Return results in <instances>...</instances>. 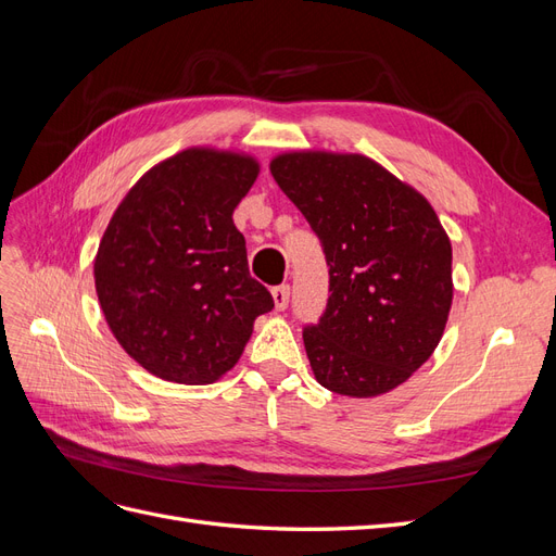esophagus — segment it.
<instances>
[{
  "label": "esophagus",
  "mask_w": 556,
  "mask_h": 556,
  "mask_svg": "<svg viewBox=\"0 0 556 556\" xmlns=\"http://www.w3.org/2000/svg\"><path fill=\"white\" fill-rule=\"evenodd\" d=\"M274 294V306L276 311H285L290 304V285H278V288L271 290Z\"/></svg>",
  "instance_id": "1"
}]
</instances>
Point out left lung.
<instances>
[{
    "label": "left lung",
    "mask_w": 556,
    "mask_h": 556,
    "mask_svg": "<svg viewBox=\"0 0 556 556\" xmlns=\"http://www.w3.org/2000/svg\"><path fill=\"white\" fill-rule=\"evenodd\" d=\"M323 241L327 311L304 329L315 380L371 399L422 366L447 325L452 245L425 194L357 153L292 150L268 164Z\"/></svg>",
    "instance_id": "left-lung-1"
}]
</instances>
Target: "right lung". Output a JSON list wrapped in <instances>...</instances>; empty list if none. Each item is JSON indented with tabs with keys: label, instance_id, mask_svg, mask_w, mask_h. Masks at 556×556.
<instances>
[{
	"label": "right lung",
	"instance_id": "obj_1",
	"mask_svg": "<svg viewBox=\"0 0 556 556\" xmlns=\"http://www.w3.org/2000/svg\"><path fill=\"white\" fill-rule=\"evenodd\" d=\"M257 176L252 155L194 146L148 169L117 204L94 288L115 341L148 374L215 382L274 308L231 217Z\"/></svg>",
	"mask_w": 556,
	"mask_h": 556
}]
</instances>
